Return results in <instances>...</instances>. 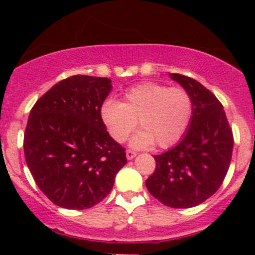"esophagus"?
Masks as SVG:
<instances>
[{"label": "esophagus", "instance_id": "1", "mask_svg": "<svg viewBox=\"0 0 255 255\" xmlns=\"http://www.w3.org/2000/svg\"><path fill=\"white\" fill-rule=\"evenodd\" d=\"M135 155H137V153H135V151H133V150H127V151H126V156H127L128 160L133 159Z\"/></svg>", "mask_w": 255, "mask_h": 255}]
</instances>
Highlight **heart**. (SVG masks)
I'll return each instance as SVG.
<instances>
[{
    "instance_id": "heart-1",
    "label": "heart",
    "mask_w": 255,
    "mask_h": 255,
    "mask_svg": "<svg viewBox=\"0 0 255 255\" xmlns=\"http://www.w3.org/2000/svg\"><path fill=\"white\" fill-rule=\"evenodd\" d=\"M194 112L189 92L159 82H143L126 91L123 101L107 100L101 107V117L110 135L118 143L129 137L137 127L142 130L130 140L134 148L156 144L169 148L184 137Z\"/></svg>"
}]
</instances>
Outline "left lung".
<instances>
[{
	"mask_svg": "<svg viewBox=\"0 0 255 255\" xmlns=\"http://www.w3.org/2000/svg\"><path fill=\"white\" fill-rule=\"evenodd\" d=\"M194 102L191 122L179 144L155 155L156 168L146 179L148 191L165 206L190 208L212 196L225 180L233 150V134L223 106L204 85L170 74Z\"/></svg>",
	"mask_w": 255,
	"mask_h": 255,
	"instance_id": "1",
	"label": "left lung"
}]
</instances>
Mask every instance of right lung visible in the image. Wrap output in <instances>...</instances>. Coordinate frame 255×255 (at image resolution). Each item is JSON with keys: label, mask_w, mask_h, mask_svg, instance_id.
<instances>
[{"label": "right lung", "mask_w": 255, "mask_h": 255, "mask_svg": "<svg viewBox=\"0 0 255 255\" xmlns=\"http://www.w3.org/2000/svg\"><path fill=\"white\" fill-rule=\"evenodd\" d=\"M111 90L107 78L70 76L30 110L25 161L38 187L58 206L85 210L97 205L127 164L125 148L109 134L101 117Z\"/></svg>", "instance_id": "1"}]
</instances>
